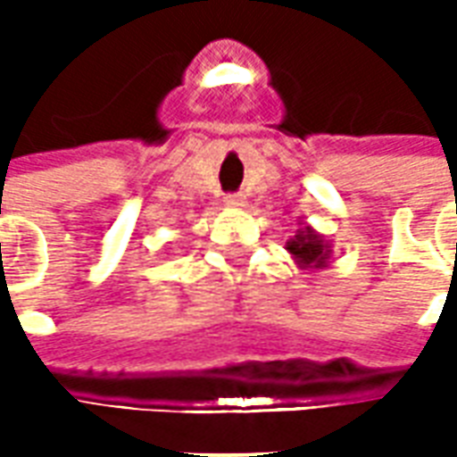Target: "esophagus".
<instances>
[{
  "label": "esophagus",
  "mask_w": 457,
  "mask_h": 457,
  "mask_svg": "<svg viewBox=\"0 0 457 457\" xmlns=\"http://www.w3.org/2000/svg\"><path fill=\"white\" fill-rule=\"evenodd\" d=\"M225 205H228V208H245V205H247V198L235 193V195H228V198H225Z\"/></svg>",
  "instance_id": "34e87169"
}]
</instances>
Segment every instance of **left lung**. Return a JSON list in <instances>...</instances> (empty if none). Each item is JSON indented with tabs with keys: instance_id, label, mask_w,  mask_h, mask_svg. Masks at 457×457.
<instances>
[{
	"instance_id": "left-lung-1",
	"label": "left lung",
	"mask_w": 457,
	"mask_h": 457,
	"mask_svg": "<svg viewBox=\"0 0 457 457\" xmlns=\"http://www.w3.org/2000/svg\"><path fill=\"white\" fill-rule=\"evenodd\" d=\"M287 252L294 257L301 269H311V271H318V269H326L330 264V254H333V247L320 232L311 228V225H303L298 222V229L294 237L287 242Z\"/></svg>"
}]
</instances>
